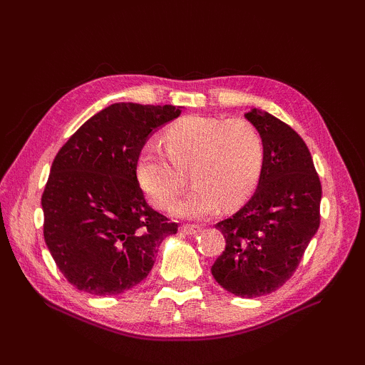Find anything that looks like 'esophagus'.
Segmentation results:
<instances>
[{
	"instance_id": "obj_1",
	"label": "esophagus",
	"mask_w": 365,
	"mask_h": 365,
	"mask_svg": "<svg viewBox=\"0 0 365 365\" xmlns=\"http://www.w3.org/2000/svg\"><path fill=\"white\" fill-rule=\"evenodd\" d=\"M181 231L184 235H197L201 231V227L195 225V224H184L181 227Z\"/></svg>"
}]
</instances>
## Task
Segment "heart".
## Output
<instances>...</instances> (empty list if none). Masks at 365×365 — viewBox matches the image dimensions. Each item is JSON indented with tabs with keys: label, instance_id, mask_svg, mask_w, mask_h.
Returning a JSON list of instances; mask_svg holds the SVG:
<instances>
[{
	"label": "heart",
	"instance_id": "heart-1",
	"mask_svg": "<svg viewBox=\"0 0 365 365\" xmlns=\"http://www.w3.org/2000/svg\"><path fill=\"white\" fill-rule=\"evenodd\" d=\"M163 148L150 140L137 161L141 189L160 208L173 204L192 172L195 189L173 205L184 217L202 219L231 208L254 192L264 161L260 130L245 118L190 115L175 121L164 132Z\"/></svg>",
	"mask_w": 365,
	"mask_h": 365
}]
</instances>
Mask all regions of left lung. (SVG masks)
<instances>
[{
    "label": "left lung",
    "mask_w": 365,
    "mask_h": 365,
    "mask_svg": "<svg viewBox=\"0 0 365 365\" xmlns=\"http://www.w3.org/2000/svg\"><path fill=\"white\" fill-rule=\"evenodd\" d=\"M245 117L263 137V169L251 200L215 225L225 250L212 274L228 292L254 298L279 289L300 264L319 227L322 182L306 143L289 125L257 109Z\"/></svg>",
    "instance_id": "1"
}]
</instances>
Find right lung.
I'll return each mask as SVG.
<instances>
[{"label":"right lung","mask_w":365,"mask_h":365,"mask_svg":"<svg viewBox=\"0 0 365 365\" xmlns=\"http://www.w3.org/2000/svg\"><path fill=\"white\" fill-rule=\"evenodd\" d=\"M178 106L114 103L77 129L54 157L41 204L43 239L74 288L117 295L145 280L178 224L155 212L137 180L150 132Z\"/></svg>","instance_id":"obj_1"}]
</instances>
